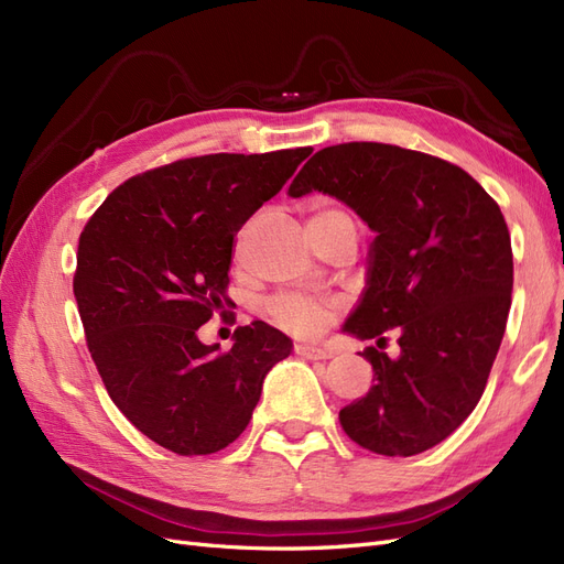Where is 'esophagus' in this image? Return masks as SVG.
I'll list each match as a JSON object with an SVG mask.
<instances>
[{
	"mask_svg": "<svg viewBox=\"0 0 564 564\" xmlns=\"http://www.w3.org/2000/svg\"><path fill=\"white\" fill-rule=\"evenodd\" d=\"M294 352L305 357V360H329L332 352L327 348H319V346H305V344H296Z\"/></svg>",
	"mask_w": 564,
	"mask_h": 564,
	"instance_id": "1",
	"label": "esophagus"
}]
</instances>
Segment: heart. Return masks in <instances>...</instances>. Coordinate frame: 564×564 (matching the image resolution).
<instances>
[{
  "label": "heart",
  "mask_w": 564,
  "mask_h": 564,
  "mask_svg": "<svg viewBox=\"0 0 564 564\" xmlns=\"http://www.w3.org/2000/svg\"><path fill=\"white\" fill-rule=\"evenodd\" d=\"M348 212L338 207H319L313 212L311 220H327V218H344ZM265 311L270 319L280 324L282 329L294 332L299 336H315L324 329V324L336 311V303L329 299H311L299 294H284L268 301Z\"/></svg>",
  "instance_id": "b5f03b06"
}]
</instances>
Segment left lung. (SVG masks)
Listing matches in <instances>:
<instances>
[{
    "instance_id": "1",
    "label": "left lung",
    "mask_w": 564,
    "mask_h": 564,
    "mask_svg": "<svg viewBox=\"0 0 564 564\" xmlns=\"http://www.w3.org/2000/svg\"><path fill=\"white\" fill-rule=\"evenodd\" d=\"M313 191L377 232L369 286L344 329L379 344L400 336L395 360L360 352L377 383L340 409V429L373 454H421L470 416L497 360L513 292L506 218L460 166L386 143L322 148L289 185L292 197Z\"/></svg>"
}]
</instances>
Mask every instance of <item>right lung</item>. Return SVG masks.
<instances>
[{"instance_id":"right-lung-1","label":"right lung","mask_w":564,"mask_h":564,"mask_svg":"<svg viewBox=\"0 0 564 564\" xmlns=\"http://www.w3.org/2000/svg\"><path fill=\"white\" fill-rule=\"evenodd\" d=\"M313 148L185 158L124 181L87 220L73 292L91 360L135 429L178 456L240 437L292 340L256 319L230 350L197 329L228 305L235 237ZM226 313V311H224Z\"/></svg>"}]
</instances>
